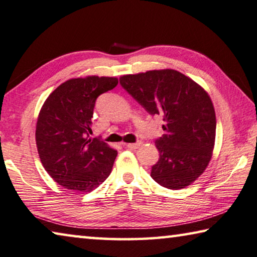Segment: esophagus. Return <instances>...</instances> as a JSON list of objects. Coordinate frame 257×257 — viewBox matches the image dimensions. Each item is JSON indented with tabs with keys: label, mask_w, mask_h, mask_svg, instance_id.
<instances>
[{
	"label": "esophagus",
	"mask_w": 257,
	"mask_h": 257,
	"mask_svg": "<svg viewBox=\"0 0 257 257\" xmlns=\"http://www.w3.org/2000/svg\"><path fill=\"white\" fill-rule=\"evenodd\" d=\"M125 148H128L130 150H136L141 146V143L138 142V143H128V144H124Z\"/></svg>",
	"instance_id": "obj_1"
}]
</instances>
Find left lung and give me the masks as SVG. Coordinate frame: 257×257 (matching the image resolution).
Returning <instances> with one entry per match:
<instances>
[{"label":"left lung","mask_w":257,"mask_h":257,"mask_svg":"<svg viewBox=\"0 0 257 257\" xmlns=\"http://www.w3.org/2000/svg\"><path fill=\"white\" fill-rule=\"evenodd\" d=\"M120 84L151 115L165 121L156 141L158 162L151 177L170 190L184 189L205 172L215 145L216 116L207 91L175 70L120 77Z\"/></svg>","instance_id":"left-lung-1"}]
</instances>
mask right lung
<instances>
[{
    "label": "right lung",
    "mask_w": 257,
    "mask_h": 257,
    "mask_svg": "<svg viewBox=\"0 0 257 257\" xmlns=\"http://www.w3.org/2000/svg\"><path fill=\"white\" fill-rule=\"evenodd\" d=\"M116 84V77L109 76L67 80L41 108L35 130L40 160L65 189L90 192L111 174L116 150L89 134L96 99Z\"/></svg>",
    "instance_id": "right-lung-1"
}]
</instances>
